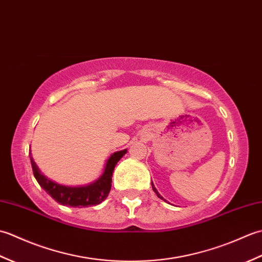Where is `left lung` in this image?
I'll return each instance as SVG.
<instances>
[{
    "label": "left lung",
    "mask_w": 262,
    "mask_h": 262,
    "mask_svg": "<svg viewBox=\"0 0 262 262\" xmlns=\"http://www.w3.org/2000/svg\"><path fill=\"white\" fill-rule=\"evenodd\" d=\"M152 188H153V190H154V192H155V193H157V196H158V197H159L160 199H162V200H164V202H166V200H165V199H164V198H163L162 196H161V194L159 193V191L157 190V188H155V187H154V185H153V182H152Z\"/></svg>",
    "instance_id": "left-lung-1"
}]
</instances>
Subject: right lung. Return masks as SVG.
I'll return each mask as SVG.
<instances>
[{
	"label": "right lung",
	"instance_id": "1",
	"mask_svg": "<svg viewBox=\"0 0 262 262\" xmlns=\"http://www.w3.org/2000/svg\"><path fill=\"white\" fill-rule=\"evenodd\" d=\"M127 153V148L119 152H115L105 162L102 174L96 181L85 186H64L57 183L42 173L38 168L33 158L30 155L31 166L37 182L49 196L56 200L57 203L70 207H89L96 206L108 197L111 189V178L116 164Z\"/></svg>",
	"mask_w": 262,
	"mask_h": 262
}]
</instances>
